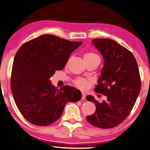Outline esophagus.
Returning a JSON list of instances; mask_svg holds the SVG:
<instances>
[{"label": "esophagus", "mask_w": 150, "mask_h": 150, "mask_svg": "<svg viewBox=\"0 0 150 150\" xmlns=\"http://www.w3.org/2000/svg\"><path fill=\"white\" fill-rule=\"evenodd\" d=\"M86 98V94L84 93H82V99H85Z\"/></svg>", "instance_id": "esophagus-1"}]
</instances>
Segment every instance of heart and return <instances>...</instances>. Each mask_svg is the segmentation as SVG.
I'll return each instance as SVG.
<instances>
[{
	"instance_id": "heart-1",
	"label": "heart",
	"mask_w": 150,
	"mask_h": 150,
	"mask_svg": "<svg viewBox=\"0 0 150 150\" xmlns=\"http://www.w3.org/2000/svg\"><path fill=\"white\" fill-rule=\"evenodd\" d=\"M85 60H93V59H100L98 54L93 52H88L84 56ZM76 86L81 90H86L89 86V83L87 81L84 79H77L74 81Z\"/></svg>"
}]
</instances>
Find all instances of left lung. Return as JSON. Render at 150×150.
<instances>
[{"mask_svg": "<svg viewBox=\"0 0 150 150\" xmlns=\"http://www.w3.org/2000/svg\"><path fill=\"white\" fill-rule=\"evenodd\" d=\"M92 43L104 60L95 92L107 96V99L99 103L94 97L87 96L86 99L95 103L96 109L86 120L96 127L113 128L129 116L139 95V67L134 55L114 40L97 38Z\"/></svg>", "mask_w": 150, "mask_h": 150, "instance_id": "left-lung-1", "label": "left lung"}]
</instances>
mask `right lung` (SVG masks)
<instances>
[{
	"label": "right lung",
	"mask_w": 150,
	"mask_h": 150,
	"mask_svg": "<svg viewBox=\"0 0 150 150\" xmlns=\"http://www.w3.org/2000/svg\"><path fill=\"white\" fill-rule=\"evenodd\" d=\"M82 43L45 34L23 44L17 51L11 88L20 112L31 124H51L61 116L67 103L81 99V91L67 85L58 90L50 78L55 71L64 69L70 54Z\"/></svg>",
	"instance_id": "right-lung-1"
}]
</instances>
